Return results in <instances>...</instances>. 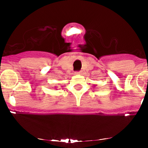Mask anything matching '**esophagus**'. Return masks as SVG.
Here are the masks:
<instances>
[{
	"instance_id": "esophagus-1",
	"label": "esophagus",
	"mask_w": 148,
	"mask_h": 148,
	"mask_svg": "<svg viewBox=\"0 0 148 148\" xmlns=\"http://www.w3.org/2000/svg\"><path fill=\"white\" fill-rule=\"evenodd\" d=\"M81 74V72H75V74Z\"/></svg>"
}]
</instances>
